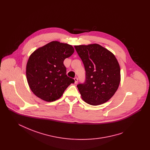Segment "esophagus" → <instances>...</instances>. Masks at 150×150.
Masks as SVG:
<instances>
[{"mask_svg": "<svg viewBox=\"0 0 150 150\" xmlns=\"http://www.w3.org/2000/svg\"><path fill=\"white\" fill-rule=\"evenodd\" d=\"M74 80H75V84H76V83H78V79L77 77H75V78H74Z\"/></svg>", "mask_w": 150, "mask_h": 150, "instance_id": "1", "label": "esophagus"}]
</instances>
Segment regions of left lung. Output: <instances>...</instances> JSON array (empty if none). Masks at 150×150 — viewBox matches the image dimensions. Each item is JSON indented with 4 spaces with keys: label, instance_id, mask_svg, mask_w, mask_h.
Instances as JSON below:
<instances>
[{
    "label": "left lung",
    "instance_id": "8db88e82",
    "mask_svg": "<svg viewBox=\"0 0 150 150\" xmlns=\"http://www.w3.org/2000/svg\"><path fill=\"white\" fill-rule=\"evenodd\" d=\"M86 70V80L77 86L86 103L97 106L110 100L120 82V68L113 53L98 44L75 45Z\"/></svg>",
    "mask_w": 150,
    "mask_h": 150
}]
</instances>
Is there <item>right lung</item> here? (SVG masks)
<instances>
[{
	"mask_svg": "<svg viewBox=\"0 0 150 150\" xmlns=\"http://www.w3.org/2000/svg\"><path fill=\"white\" fill-rule=\"evenodd\" d=\"M74 52L73 47L53 41L35 50L26 65V78L31 91L38 97L53 102L59 99L73 79L66 75L64 61Z\"/></svg>",
	"mask_w": 150,
	"mask_h": 150,
	"instance_id": "1",
	"label": "right lung"
}]
</instances>
